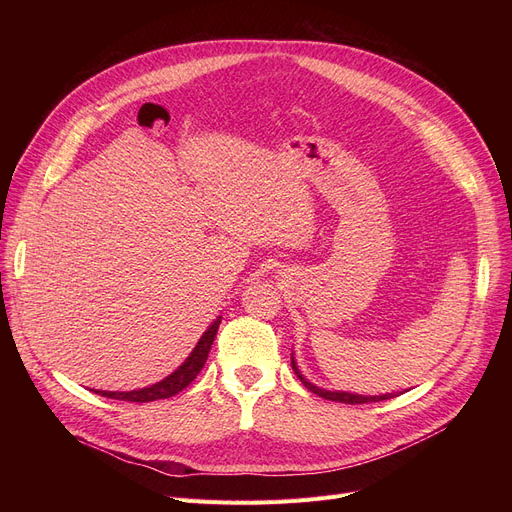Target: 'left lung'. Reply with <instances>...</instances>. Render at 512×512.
I'll return each mask as SVG.
<instances>
[{
  "instance_id": "obj_1",
  "label": "left lung",
  "mask_w": 512,
  "mask_h": 512,
  "mask_svg": "<svg viewBox=\"0 0 512 512\" xmlns=\"http://www.w3.org/2000/svg\"><path fill=\"white\" fill-rule=\"evenodd\" d=\"M290 365H292L294 373H297V378L303 382V386H305L307 390H311L313 394H317V396H321V398H326V400L344 402V405H367V402H380V400H388V398H392V394H384V396H359V394H348V392H330V390H321V388H317V386L309 384V382L303 378L301 371H299V367H297V363H294V359L290 361Z\"/></svg>"
}]
</instances>
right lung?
<instances>
[{"label": "right lung", "mask_w": 512, "mask_h": 512, "mask_svg": "<svg viewBox=\"0 0 512 512\" xmlns=\"http://www.w3.org/2000/svg\"><path fill=\"white\" fill-rule=\"evenodd\" d=\"M220 321H222V317L213 321L211 328L201 336L191 357H188L172 375H168L166 380H161L159 384H155L151 388H143V390H132V392H101V390H97V394L114 398V400H126V402H151V400H159V398H170V396L182 392L203 369V365L209 357V351H211V344L215 340V334H218Z\"/></svg>", "instance_id": "right-lung-1"}]
</instances>
